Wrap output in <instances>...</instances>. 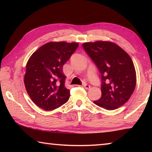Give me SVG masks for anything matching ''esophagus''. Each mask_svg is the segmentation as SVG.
I'll return each mask as SVG.
<instances>
[{
    "label": "esophagus",
    "instance_id": "obj_1",
    "mask_svg": "<svg viewBox=\"0 0 152 152\" xmlns=\"http://www.w3.org/2000/svg\"><path fill=\"white\" fill-rule=\"evenodd\" d=\"M82 87H84V88H85V89L88 90V89H89L90 88H91V86L88 85V84H84L83 86H82Z\"/></svg>",
    "mask_w": 152,
    "mask_h": 152
}]
</instances>
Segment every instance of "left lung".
I'll return each instance as SVG.
<instances>
[{
  "label": "left lung",
  "mask_w": 152,
  "mask_h": 152,
  "mask_svg": "<svg viewBox=\"0 0 152 152\" xmlns=\"http://www.w3.org/2000/svg\"><path fill=\"white\" fill-rule=\"evenodd\" d=\"M83 48L101 74L102 96L94 103L115 110L128 101L136 85L134 64L128 53L108 41L84 43Z\"/></svg>",
  "instance_id": "obj_1"
}]
</instances>
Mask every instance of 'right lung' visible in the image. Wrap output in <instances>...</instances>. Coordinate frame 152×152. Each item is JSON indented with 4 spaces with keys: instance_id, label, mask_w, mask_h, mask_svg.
<instances>
[{
    "instance_id": "add662e5",
    "label": "right lung",
    "mask_w": 152,
    "mask_h": 152,
    "mask_svg": "<svg viewBox=\"0 0 152 152\" xmlns=\"http://www.w3.org/2000/svg\"><path fill=\"white\" fill-rule=\"evenodd\" d=\"M78 45L75 42H51L31 56L24 84L31 99L41 109L54 110L68 101L70 90L65 87L63 66Z\"/></svg>"
}]
</instances>
